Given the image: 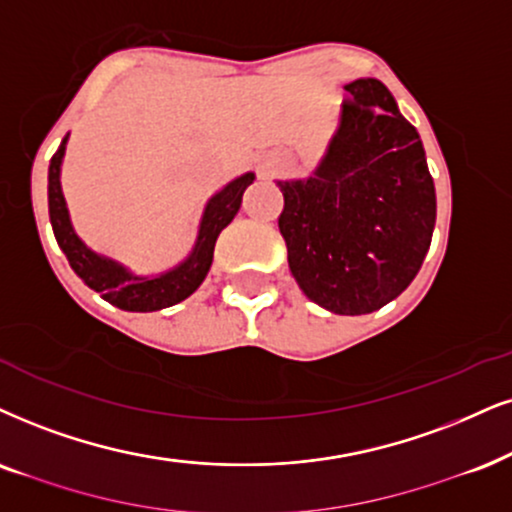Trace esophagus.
Masks as SVG:
<instances>
[{"label": "esophagus", "instance_id": "esophagus-1", "mask_svg": "<svg viewBox=\"0 0 512 512\" xmlns=\"http://www.w3.org/2000/svg\"><path fill=\"white\" fill-rule=\"evenodd\" d=\"M278 167H281V165H278V160H267V163L262 165V172L264 174H274Z\"/></svg>", "mask_w": 512, "mask_h": 512}]
</instances>
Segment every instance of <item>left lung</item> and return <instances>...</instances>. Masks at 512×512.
Returning <instances> with one entry per match:
<instances>
[{"instance_id": "obj_1", "label": "left lung", "mask_w": 512, "mask_h": 512, "mask_svg": "<svg viewBox=\"0 0 512 512\" xmlns=\"http://www.w3.org/2000/svg\"><path fill=\"white\" fill-rule=\"evenodd\" d=\"M340 122L309 179L276 181L288 267L309 300L359 316L404 293L428 255L435 181L416 127L375 77L345 84Z\"/></svg>"}]
</instances>
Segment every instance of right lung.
<instances>
[{
    "label": "right lung",
    "instance_id": "add662e5",
    "mask_svg": "<svg viewBox=\"0 0 512 512\" xmlns=\"http://www.w3.org/2000/svg\"><path fill=\"white\" fill-rule=\"evenodd\" d=\"M66 141L68 137L61 141L49 165V219L58 248L66 252L75 274L89 288L96 290L103 300L125 309V312H158V309L172 307V304L186 300L208 276L217 236L236 217L238 208H241L243 191L252 184L255 174H243V177L226 184L222 191L208 200L203 219H200L196 245H193L191 255L184 262L160 276H134L122 264L96 255L94 250H89L77 238L73 224H70L66 198H63L61 191V163L63 153H66Z\"/></svg>",
    "mask_w": 512,
    "mask_h": 512
}]
</instances>
